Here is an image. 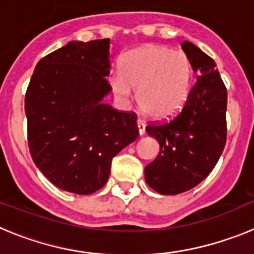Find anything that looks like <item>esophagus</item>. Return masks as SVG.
Segmentation results:
<instances>
[{"instance_id":"1","label":"esophagus","mask_w":254,"mask_h":254,"mask_svg":"<svg viewBox=\"0 0 254 254\" xmlns=\"http://www.w3.org/2000/svg\"><path fill=\"white\" fill-rule=\"evenodd\" d=\"M137 128H138V134L143 136L145 134V125H143L141 121H137Z\"/></svg>"}]
</instances>
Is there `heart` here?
Masks as SVG:
<instances>
[{"instance_id": "heart-1", "label": "heart", "mask_w": 254, "mask_h": 254, "mask_svg": "<svg viewBox=\"0 0 254 254\" xmlns=\"http://www.w3.org/2000/svg\"><path fill=\"white\" fill-rule=\"evenodd\" d=\"M121 73L109 77L111 90L121 104L137 102L154 120H169L185 107L192 89L193 67L183 52L158 44H146L121 60Z\"/></svg>"}]
</instances>
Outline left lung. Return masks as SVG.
Listing matches in <instances>:
<instances>
[{"instance_id": "left-lung-1", "label": "left lung", "mask_w": 254, "mask_h": 254, "mask_svg": "<svg viewBox=\"0 0 254 254\" xmlns=\"http://www.w3.org/2000/svg\"><path fill=\"white\" fill-rule=\"evenodd\" d=\"M182 49L197 73L196 84L178 116L146 127L160 151L145 168V179L149 187L167 196L201 183L216 165L226 142L228 94L216 64L190 42H183Z\"/></svg>"}]
</instances>
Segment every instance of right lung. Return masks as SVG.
Returning <instances> with one entry per match:
<instances>
[{"label":"right lung","mask_w":254,"mask_h":254,"mask_svg":"<svg viewBox=\"0 0 254 254\" xmlns=\"http://www.w3.org/2000/svg\"><path fill=\"white\" fill-rule=\"evenodd\" d=\"M111 39L71 40L38 62L25 95L28 142L38 169L61 190L104 187L112 159L138 137L136 114L104 103Z\"/></svg>","instance_id":"1"}]
</instances>
